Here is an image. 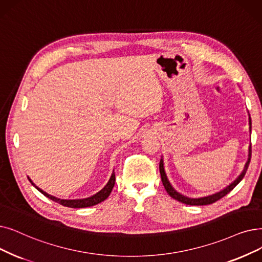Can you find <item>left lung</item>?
<instances>
[{
    "label": "left lung",
    "mask_w": 262,
    "mask_h": 262,
    "mask_svg": "<svg viewBox=\"0 0 262 262\" xmlns=\"http://www.w3.org/2000/svg\"><path fill=\"white\" fill-rule=\"evenodd\" d=\"M252 129V120H251V117H249V132H251ZM251 156H252V150H251V146H249V150H248V159L247 162L245 164V167H244V170L242 171V173L238 176L231 184H229L228 186H227L226 188H224L223 190L219 191V192H215V194L213 195H210V196H207V197H201V198H189V197H186L184 195H181L180 192H178L173 187L172 185L170 184V182L168 181V178L166 176V172H165V168H164V159L162 157L161 162H159V172H161V177H162V182H163V185L165 186L167 192L169 194L170 197H172L173 199L182 202V203H185V204H188V206H206V204H211V203H214L215 201L220 200L221 198H223L224 196H226L228 192H230L240 182L242 181V179L244 178L246 171H247V168H248V165H249V162H251Z\"/></svg>",
    "instance_id": "obj_1"
}]
</instances>
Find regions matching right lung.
Segmentation results:
<instances>
[{"label":"right lung","mask_w":262,"mask_h":262,"mask_svg":"<svg viewBox=\"0 0 262 262\" xmlns=\"http://www.w3.org/2000/svg\"><path fill=\"white\" fill-rule=\"evenodd\" d=\"M29 181L32 183L33 186H35L36 189H38L42 195H45L46 197H48L49 199L58 202L60 204H62V206L64 207H68V208H75V209H78V208H88V207H92V206H95V204L97 203H100L101 201H104L105 199H107L110 195V192L113 188V186H115V182H116V174L115 172H112L108 183L104 186L103 189H100L98 192H96L95 195L91 196L89 198H84V199H74V200H68V199H60V198H56L54 196H51L49 194H47L46 191H43L42 189H40L39 187H37L35 184L33 183L32 180L28 177Z\"/></svg>","instance_id":"1"}]
</instances>
